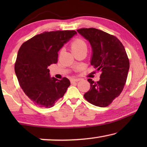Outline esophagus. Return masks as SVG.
<instances>
[{
    "label": "esophagus",
    "mask_w": 147,
    "mask_h": 147,
    "mask_svg": "<svg viewBox=\"0 0 147 147\" xmlns=\"http://www.w3.org/2000/svg\"><path fill=\"white\" fill-rule=\"evenodd\" d=\"M80 81V79H71V83H74V82H78Z\"/></svg>",
    "instance_id": "esophagus-1"
}]
</instances>
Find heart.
<instances>
[{
  "instance_id": "heart-1",
  "label": "heart",
  "mask_w": 147,
  "mask_h": 147,
  "mask_svg": "<svg viewBox=\"0 0 147 147\" xmlns=\"http://www.w3.org/2000/svg\"><path fill=\"white\" fill-rule=\"evenodd\" d=\"M70 48H71L72 53H74V52L79 51L80 49H85V48L87 49V45L84 40L80 39V38H77L71 42Z\"/></svg>"
}]
</instances>
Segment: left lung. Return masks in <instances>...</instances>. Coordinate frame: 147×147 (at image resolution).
<instances>
[{"label":"left lung","mask_w":147,"mask_h":147,"mask_svg":"<svg viewBox=\"0 0 147 147\" xmlns=\"http://www.w3.org/2000/svg\"><path fill=\"white\" fill-rule=\"evenodd\" d=\"M77 31L90 41L91 65L101 73L98 82L88 80L91 88L84 96L94 106L106 107L121 94L127 80L130 63L126 50L117 37L101 30L82 28Z\"/></svg>","instance_id":"1"}]
</instances>
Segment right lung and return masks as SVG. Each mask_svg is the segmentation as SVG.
Returning a JSON list of instances; mask_svg holds the SVG:
<instances>
[{"label": "right lung", "instance_id": "obj_1", "mask_svg": "<svg viewBox=\"0 0 147 147\" xmlns=\"http://www.w3.org/2000/svg\"><path fill=\"white\" fill-rule=\"evenodd\" d=\"M76 31L43 32L24 42L19 49L15 71L19 86L39 107L51 108L70 86L66 78H50L48 67L57 62L58 51Z\"/></svg>", "mask_w": 147, "mask_h": 147}]
</instances>
